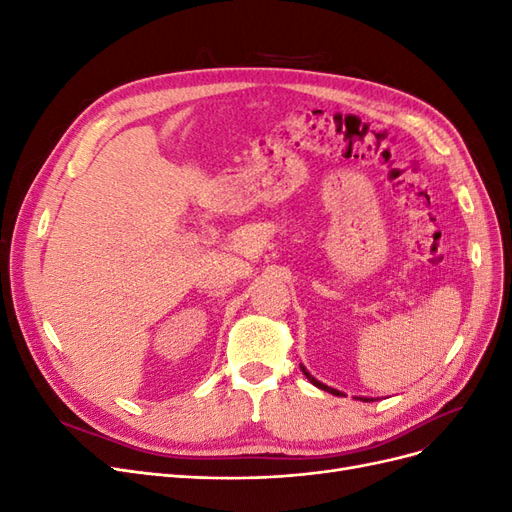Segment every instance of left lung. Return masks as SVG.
Returning <instances> with one entry per match:
<instances>
[{"mask_svg": "<svg viewBox=\"0 0 512 512\" xmlns=\"http://www.w3.org/2000/svg\"><path fill=\"white\" fill-rule=\"evenodd\" d=\"M299 367H301V371L305 374V378L312 382L314 386H318V389H322V391H327V393H333V395H337V397H346L342 391H337V389H333V386H327L324 382H320V380H316L312 374H309V371L305 369V365L303 363H299ZM354 399H361V401H374V397H354Z\"/></svg>", "mask_w": 512, "mask_h": 512, "instance_id": "8db88e82", "label": "left lung"}]
</instances>
